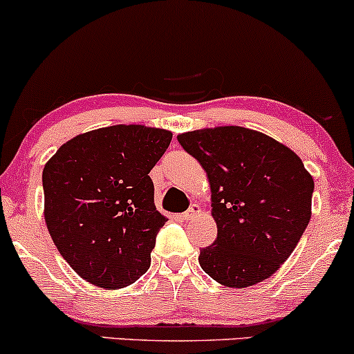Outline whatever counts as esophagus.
<instances>
[{"label":"esophagus","mask_w":354,"mask_h":354,"mask_svg":"<svg viewBox=\"0 0 354 354\" xmlns=\"http://www.w3.org/2000/svg\"><path fill=\"white\" fill-rule=\"evenodd\" d=\"M200 212H201V208L198 207V205H192V207H189V208L186 209V212L183 213V218H185V220L195 218V216H196Z\"/></svg>","instance_id":"obj_1"}]
</instances>
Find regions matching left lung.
Wrapping results in <instances>:
<instances>
[{
    "label": "left lung",
    "mask_w": 354,
    "mask_h": 354,
    "mask_svg": "<svg viewBox=\"0 0 354 354\" xmlns=\"http://www.w3.org/2000/svg\"><path fill=\"white\" fill-rule=\"evenodd\" d=\"M207 171L216 240L200 266L227 287L269 279L289 259L310 220L314 180L301 158L269 136L240 126L178 136Z\"/></svg>",
    "instance_id": "left-lung-1"
}]
</instances>
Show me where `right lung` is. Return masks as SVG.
<instances>
[{"mask_svg": "<svg viewBox=\"0 0 354 354\" xmlns=\"http://www.w3.org/2000/svg\"><path fill=\"white\" fill-rule=\"evenodd\" d=\"M173 134L111 126L79 134L44 168L45 221L62 257L102 289L134 284L151 266L159 228L149 171Z\"/></svg>", "mask_w": 354, "mask_h": 354, "instance_id": "1", "label": "right lung"}]
</instances>
